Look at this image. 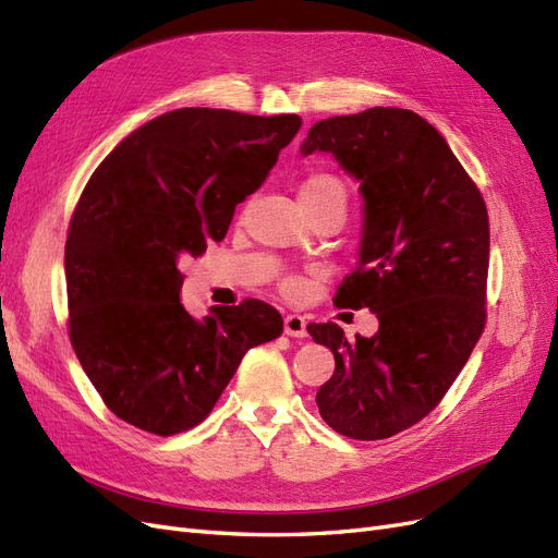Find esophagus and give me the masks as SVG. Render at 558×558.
<instances>
[{"instance_id":"1","label":"esophagus","mask_w":558,"mask_h":558,"mask_svg":"<svg viewBox=\"0 0 558 558\" xmlns=\"http://www.w3.org/2000/svg\"><path fill=\"white\" fill-rule=\"evenodd\" d=\"M283 332L289 337H307V320L298 314H289L283 318Z\"/></svg>"}]
</instances>
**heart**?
Segmentation results:
<instances>
[{
  "label": "heart",
  "mask_w": 558,
  "mask_h": 558,
  "mask_svg": "<svg viewBox=\"0 0 558 558\" xmlns=\"http://www.w3.org/2000/svg\"><path fill=\"white\" fill-rule=\"evenodd\" d=\"M300 202L310 214L324 207L347 209V189L335 174L314 172L300 185Z\"/></svg>",
  "instance_id": "b5f03b06"
}]
</instances>
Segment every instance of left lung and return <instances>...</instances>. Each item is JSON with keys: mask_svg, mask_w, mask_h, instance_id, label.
Returning <instances> with one entry per match:
<instances>
[{"mask_svg": "<svg viewBox=\"0 0 558 558\" xmlns=\"http://www.w3.org/2000/svg\"><path fill=\"white\" fill-rule=\"evenodd\" d=\"M330 154L361 183L359 267L342 307L375 312L379 330L349 342L335 324L307 332L335 356L318 388L326 424L384 440L424 418L449 391L484 330L488 214L463 165L426 118L375 107L310 128L300 154Z\"/></svg>", "mask_w": 558, "mask_h": 558, "instance_id": "obj_1", "label": "left lung"}]
</instances>
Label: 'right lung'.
I'll use <instances>...</instances> for the list:
<instances>
[{"mask_svg":"<svg viewBox=\"0 0 558 558\" xmlns=\"http://www.w3.org/2000/svg\"><path fill=\"white\" fill-rule=\"evenodd\" d=\"M302 121L174 109L144 123L93 172L64 244L70 337L107 408L156 435L197 426L251 347L275 340L263 300L193 318L179 258L223 240Z\"/></svg>","mask_w":558,"mask_h":558,"instance_id":"1","label":"right lung"}]
</instances>
